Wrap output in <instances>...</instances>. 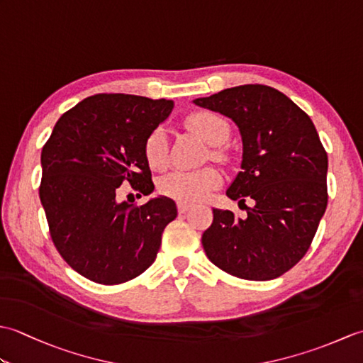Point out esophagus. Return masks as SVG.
Listing matches in <instances>:
<instances>
[{
  "label": "esophagus",
  "instance_id": "obj_1",
  "mask_svg": "<svg viewBox=\"0 0 363 363\" xmlns=\"http://www.w3.org/2000/svg\"><path fill=\"white\" fill-rule=\"evenodd\" d=\"M190 204L189 203H177V212H179V213H186L189 209H190Z\"/></svg>",
  "mask_w": 363,
  "mask_h": 363
}]
</instances>
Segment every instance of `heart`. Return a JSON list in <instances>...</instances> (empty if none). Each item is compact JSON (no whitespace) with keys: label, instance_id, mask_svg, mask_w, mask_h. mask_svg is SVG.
<instances>
[{"label":"heart","instance_id":"b5f03b06","mask_svg":"<svg viewBox=\"0 0 363 363\" xmlns=\"http://www.w3.org/2000/svg\"><path fill=\"white\" fill-rule=\"evenodd\" d=\"M186 123L203 140L213 145L211 150L213 159H226V151L220 146L228 140L230 134V126L226 118L215 112L199 111L191 113ZM143 152L150 168L162 169L167 165L168 140L164 128H156L148 135L145 140ZM220 182L221 174L213 167H204L201 169H194V172L174 169L162 177L159 189L164 195L181 203H199L209 196L211 191L220 186Z\"/></svg>","mask_w":363,"mask_h":363}]
</instances>
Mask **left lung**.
Instances as JSON below:
<instances>
[{
	"label": "left lung",
	"instance_id": "obj_1",
	"mask_svg": "<svg viewBox=\"0 0 363 363\" xmlns=\"http://www.w3.org/2000/svg\"><path fill=\"white\" fill-rule=\"evenodd\" d=\"M195 104L233 118L243 142L242 172L226 195L246 217L213 209L203 248L213 265L240 279L269 281L304 257L328 206V154L309 115L264 84L221 90Z\"/></svg>",
	"mask_w": 363,
	"mask_h": 363
}]
</instances>
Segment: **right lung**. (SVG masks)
Listing matches in <instances>:
<instances>
[{"label":"right lung","mask_w":363,"mask_h":363,"mask_svg":"<svg viewBox=\"0 0 363 363\" xmlns=\"http://www.w3.org/2000/svg\"><path fill=\"white\" fill-rule=\"evenodd\" d=\"M172 109L169 99L98 94L67 111L43 146L38 195L52 243L90 281L128 282L156 260L174 201L118 203L117 190H154L143 146Z\"/></svg>","instance_id":"obj_1"}]
</instances>
